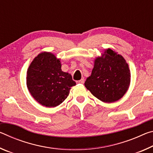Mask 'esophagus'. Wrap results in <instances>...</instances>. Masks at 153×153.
I'll use <instances>...</instances> for the list:
<instances>
[{
    "mask_svg": "<svg viewBox=\"0 0 153 153\" xmlns=\"http://www.w3.org/2000/svg\"><path fill=\"white\" fill-rule=\"evenodd\" d=\"M77 84H84V79H82L79 80V81H77Z\"/></svg>",
    "mask_w": 153,
    "mask_h": 153,
    "instance_id": "obj_1",
    "label": "esophagus"
}]
</instances>
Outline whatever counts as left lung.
<instances>
[{
    "mask_svg": "<svg viewBox=\"0 0 153 153\" xmlns=\"http://www.w3.org/2000/svg\"><path fill=\"white\" fill-rule=\"evenodd\" d=\"M130 71L122 56L110 48L94 60L91 76L84 83L90 92L104 102H113L126 94L130 84Z\"/></svg>",
    "mask_w": 153,
    "mask_h": 153,
    "instance_id": "8db88e82",
    "label": "left lung"
}]
</instances>
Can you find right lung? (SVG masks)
<instances>
[{
	"instance_id": "right-lung-1",
	"label": "right lung",
	"mask_w": 153,
	"mask_h": 153,
	"mask_svg": "<svg viewBox=\"0 0 153 153\" xmlns=\"http://www.w3.org/2000/svg\"><path fill=\"white\" fill-rule=\"evenodd\" d=\"M26 84L33 98L46 107L61 104L76 84L69 74L61 70L59 59L48 52L33 59L27 71Z\"/></svg>"
}]
</instances>
